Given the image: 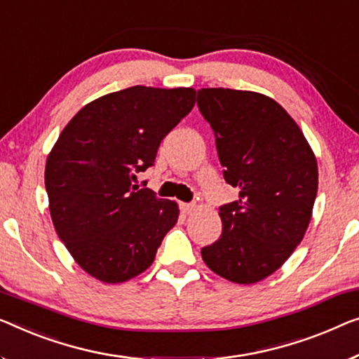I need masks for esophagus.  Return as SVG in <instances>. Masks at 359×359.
I'll list each match as a JSON object with an SVG mask.
<instances>
[{
	"label": "esophagus",
	"mask_w": 359,
	"mask_h": 359,
	"mask_svg": "<svg viewBox=\"0 0 359 359\" xmlns=\"http://www.w3.org/2000/svg\"><path fill=\"white\" fill-rule=\"evenodd\" d=\"M180 210L184 214H191L196 210L195 203H180Z\"/></svg>",
	"instance_id": "34e87169"
}]
</instances>
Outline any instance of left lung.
Segmentation results:
<instances>
[{"instance_id": "8db88e82", "label": "left lung", "mask_w": 359, "mask_h": 359, "mask_svg": "<svg viewBox=\"0 0 359 359\" xmlns=\"http://www.w3.org/2000/svg\"><path fill=\"white\" fill-rule=\"evenodd\" d=\"M198 108L216 137L224 179L238 200L219 208L222 233L201 248L206 266L235 283L266 279L290 258L309 226L318 163L288 112L269 96L198 90Z\"/></svg>"}]
</instances>
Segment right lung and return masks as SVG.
<instances>
[{
	"mask_svg": "<svg viewBox=\"0 0 359 359\" xmlns=\"http://www.w3.org/2000/svg\"><path fill=\"white\" fill-rule=\"evenodd\" d=\"M194 88L135 85L83 106L48 154L45 187L61 242L85 272L121 283L147 271L179 219L175 201L133 185L194 109Z\"/></svg>",
	"mask_w": 359,
	"mask_h": 359,
	"instance_id": "add662e5",
	"label": "right lung"
}]
</instances>
